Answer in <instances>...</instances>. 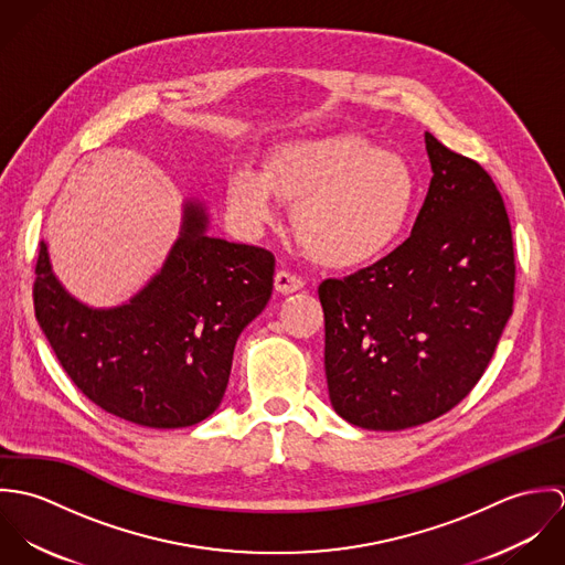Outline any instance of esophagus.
<instances>
[{
  "mask_svg": "<svg viewBox=\"0 0 565 565\" xmlns=\"http://www.w3.org/2000/svg\"><path fill=\"white\" fill-rule=\"evenodd\" d=\"M274 287L278 294L287 296V294H294V291H300L305 287L302 278L291 274V271H278L276 278H274Z\"/></svg>",
  "mask_w": 565,
  "mask_h": 565,
  "instance_id": "obj_1",
  "label": "esophagus"
}]
</instances>
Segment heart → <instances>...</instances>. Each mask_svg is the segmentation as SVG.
I'll list each match as a JSON object with an SVG mask.
<instances>
[{
    "mask_svg": "<svg viewBox=\"0 0 565 565\" xmlns=\"http://www.w3.org/2000/svg\"><path fill=\"white\" fill-rule=\"evenodd\" d=\"M294 206L298 242L322 265L361 267L387 254L411 220L417 180L403 157L361 137L280 148L265 169L239 162L226 184L233 220L258 235Z\"/></svg>",
    "mask_w": 565,
    "mask_h": 565,
    "instance_id": "1",
    "label": "heart"
}]
</instances>
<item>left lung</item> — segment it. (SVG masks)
Masks as SVG:
<instances>
[{"mask_svg": "<svg viewBox=\"0 0 565 565\" xmlns=\"http://www.w3.org/2000/svg\"><path fill=\"white\" fill-rule=\"evenodd\" d=\"M433 169L411 237L318 289L332 408L367 430H403L461 403L513 313V239L479 162L424 132Z\"/></svg>", "mask_w": 565, "mask_h": 565, "instance_id": "8db88e82", "label": "left lung"}]
</instances>
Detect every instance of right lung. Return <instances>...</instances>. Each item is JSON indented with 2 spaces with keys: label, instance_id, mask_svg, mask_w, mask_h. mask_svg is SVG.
<instances>
[{
  "label": "right lung",
  "instance_id": "obj_1",
  "mask_svg": "<svg viewBox=\"0 0 565 565\" xmlns=\"http://www.w3.org/2000/svg\"><path fill=\"white\" fill-rule=\"evenodd\" d=\"M198 198L182 202L178 239L161 269L128 302L97 309L56 278L39 245L34 313L82 394L126 422L184 428L222 403L235 343L267 307L271 252L209 235Z\"/></svg>",
  "mask_w": 565,
  "mask_h": 565
}]
</instances>
